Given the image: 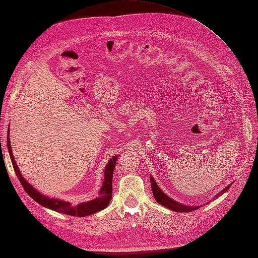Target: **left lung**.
Here are the masks:
<instances>
[{
    "label": "left lung",
    "instance_id": "left-lung-1",
    "mask_svg": "<svg viewBox=\"0 0 258 258\" xmlns=\"http://www.w3.org/2000/svg\"><path fill=\"white\" fill-rule=\"evenodd\" d=\"M150 179H151V183H152V190H153V195L155 197V200L157 201L159 205L168 208L169 210H172V211H174V212H183V213L191 212V211H195V210H197V209L200 208V207H190V206H185V205L179 204V202L173 200L172 198L168 197L167 195L159 188V186L157 185V183L155 182V179L152 175H151ZM229 187H230V185H228L227 187H225V188L218 192L215 197L216 198L220 197L221 195H223L224 192H226L229 189Z\"/></svg>",
    "mask_w": 258,
    "mask_h": 258
}]
</instances>
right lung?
Segmentation results:
<instances>
[{
    "instance_id": "1",
    "label": "right lung",
    "mask_w": 258,
    "mask_h": 258,
    "mask_svg": "<svg viewBox=\"0 0 258 258\" xmlns=\"http://www.w3.org/2000/svg\"><path fill=\"white\" fill-rule=\"evenodd\" d=\"M7 132H9V134H7V147H9V152H10V156H11L15 173H16L17 177L19 178V181H20L23 188H25L26 192L33 200H35L37 204H40L41 206L47 208V209L57 211V212H60V213L68 214L71 216H81V217L99 212V211L105 209L108 206V204H110V201L112 199L113 172H114L115 163L117 161V157H118V156H114V157H112L110 159V161L107 162V165L104 170V179L102 183V187H101V189L99 191V197L93 199V200L87 201V202H83V204H80L77 206H72L71 202H69V201H63L60 199H54V198H49V197L44 196L43 194L36 190L32 185L26 181V178L21 175L17 163H16V160H15V158H14L11 141H10V128Z\"/></svg>"
}]
</instances>
